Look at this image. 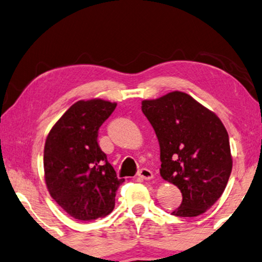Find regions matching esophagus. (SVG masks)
Masks as SVG:
<instances>
[{
  "label": "esophagus",
  "instance_id": "1",
  "mask_svg": "<svg viewBox=\"0 0 262 262\" xmlns=\"http://www.w3.org/2000/svg\"><path fill=\"white\" fill-rule=\"evenodd\" d=\"M139 177H141V178H143V179H145V180H149V179H152L154 178V174H152V172L149 170V168H145V167H143V168H141V170L139 171Z\"/></svg>",
  "mask_w": 262,
  "mask_h": 262
}]
</instances>
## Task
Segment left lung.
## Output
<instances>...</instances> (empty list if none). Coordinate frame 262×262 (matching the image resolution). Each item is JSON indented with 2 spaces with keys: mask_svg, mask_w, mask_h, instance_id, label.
<instances>
[{
  "mask_svg": "<svg viewBox=\"0 0 262 262\" xmlns=\"http://www.w3.org/2000/svg\"><path fill=\"white\" fill-rule=\"evenodd\" d=\"M161 148V176L183 194L179 217L199 216L227 187L232 170L228 132L220 118L185 92L142 101Z\"/></svg>",
  "mask_w": 262,
  "mask_h": 262,
  "instance_id": "1",
  "label": "left lung"
}]
</instances>
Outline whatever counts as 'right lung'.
<instances>
[{
    "instance_id": "obj_1",
    "label": "right lung",
    "mask_w": 262,
    "mask_h": 262,
    "mask_svg": "<svg viewBox=\"0 0 262 262\" xmlns=\"http://www.w3.org/2000/svg\"><path fill=\"white\" fill-rule=\"evenodd\" d=\"M117 104L79 100L66 111L48 134L43 170L48 192L67 214L92 221L113 210L119 179L98 144V130Z\"/></svg>"
}]
</instances>
